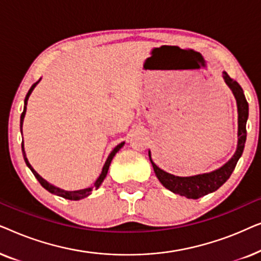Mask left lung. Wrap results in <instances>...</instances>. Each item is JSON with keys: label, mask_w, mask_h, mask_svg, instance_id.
I'll return each mask as SVG.
<instances>
[{"label": "left lung", "mask_w": 261, "mask_h": 261, "mask_svg": "<svg viewBox=\"0 0 261 261\" xmlns=\"http://www.w3.org/2000/svg\"><path fill=\"white\" fill-rule=\"evenodd\" d=\"M224 82L230 90L233 91V95L235 96L238 105V147L235 151L234 155L224 164L222 167L219 170L213 171L210 173H203L197 174V176L191 177H178L173 176L166 171H164L153 163L151 158V152L148 151V156L151 160L153 170L156 178H158L160 183H162L166 189L172 191L173 194H178L180 196H184L187 198L197 199L202 196H205L210 194V192L216 191L217 189L226 183L230 174L237 166L238 160L244 152L246 137H247V132H246V122L248 119V103L246 101L244 90L240 87V84L237 81L231 80L228 76L227 72H223Z\"/></svg>", "instance_id": "obj_1"}]
</instances>
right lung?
Wrapping results in <instances>:
<instances>
[{"instance_id": "1", "label": "right lung", "mask_w": 261, "mask_h": 261, "mask_svg": "<svg viewBox=\"0 0 261 261\" xmlns=\"http://www.w3.org/2000/svg\"><path fill=\"white\" fill-rule=\"evenodd\" d=\"M39 81H40V80H39ZM39 81H38V82H35V83H34L33 85H32L31 89H30V90H28V92H27L26 98H24L23 112H22V114H21V117H20V129H21V132H22V123H23V119H24V114H26V109H27V108H26V106H27L28 97H30V95L32 94V91H33V89L35 88V85H37V84L39 83ZM123 145H124V142H121V144L117 145L116 147L113 149L112 153H110L108 158H107V162H106V164H105V165H103V169H102V172H101V174H99V177H98L97 179H96V181H95L94 187H91V188H87V189H83V190H77V191H66V190H63V189H60V188H57V187H55V185L49 184L47 180H45L44 178H42V177L40 176V174H38L37 171H35V170L33 169V167H32V165L30 164V162H28V159H27V156H26V152H24V148H23V140H22V144H21V146H22V154H23V159H24V162H26V165H27L28 167H30L31 171H32V172H33V174L35 176V178H37V179L39 180V183H40V184L42 185V187H44V188L46 189V190L51 192V194H53V195H57V196H60V197L66 198V199H71V201H78V199H82V198L88 197V196L91 194L92 189H94V188H96V189L99 188V185L102 184V181L105 180V178H106V176H107V173H108V170H109L110 163H112V160H113V158H114V155L116 154L117 151H119V149H120L121 147H122Z\"/></svg>"}]
</instances>
